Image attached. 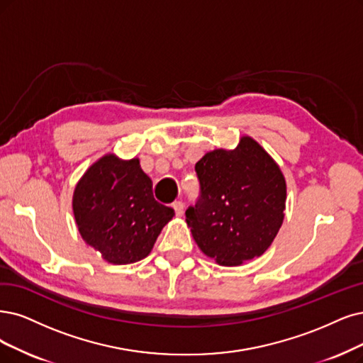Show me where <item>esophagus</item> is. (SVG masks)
Masks as SVG:
<instances>
[{
    "label": "esophagus",
    "mask_w": 363,
    "mask_h": 363,
    "mask_svg": "<svg viewBox=\"0 0 363 363\" xmlns=\"http://www.w3.org/2000/svg\"><path fill=\"white\" fill-rule=\"evenodd\" d=\"M172 208H173V211H174V216H177V217H182V213H184V203L181 202V200H177V202H173V203H172Z\"/></svg>",
    "instance_id": "34e87169"
}]
</instances>
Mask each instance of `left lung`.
Here are the masks:
<instances>
[{
	"label": "left lung",
	"mask_w": 363,
	"mask_h": 363,
	"mask_svg": "<svg viewBox=\"0 0 363 363\" xmlns=\"http://www.w3.org/2000/svg\"><path fill=\"white\" fill-rule=\"evenodd\" d=\"M200 199L186 225L205 256L239 266L271 247L284 221V174L264 147L242 136L235 150H213L196 163Z\"/></svg>",
	"instance_id": "left-lung-1"
}]
</instances>
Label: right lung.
<instances>
[{
    "label": "right lung",
    "mask_w": 363,
    "mask_h": 363,
    "mask_svg": "<svg viewBox=\"0 0 363 363\" xmlns=\"http://www.w3.org/2000/svg\"><path fill=\"white\" fill-rule=\"evenodd\" d=\"M73 213L82 239L112 264L145 259L173 218V209L152 197V182L139 158L115 154L99 158L79 179Z\"/></svg>",
    "instance_id": "obj_1"
}]
</instances>
